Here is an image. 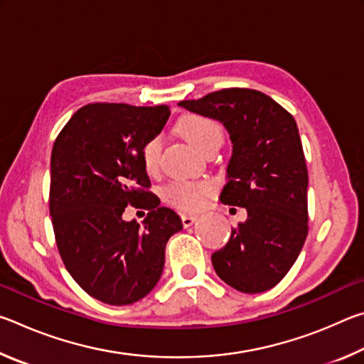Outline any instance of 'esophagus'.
Segmentation results:
<instances>
[{
    "label": "esophagus",
    "instance_id": "esophagus-1",
    "mask_svg": "<svg viewBox=\"0 0 364 364\" xmlns=\"http://www.w3.org/2000/svg\"><path fill=\"white\" fill-rule=\"evenodd\" d=\"M181 221H183V226L184 228H189V226H193L196 223L197 217H196V215H183Z\"/></svg>",
    "mask_w": 364,
    "mask_h": 364
}]
</instances>
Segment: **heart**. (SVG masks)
Segmentation results:
<instances>
[{"label": "heart", "mask_w": 364, "mask_h": 364, "mask_svg": "<svg viewBox=\"0 0 364 364\" xmlns=\"http://www.w3.org/2000/svg\"><path fill=\"white\" fill-rule=\"evenodd\" d=\"M176 133L197 151H204L207 146L223 141V128L218 122L204 115L188 114L178 120L175 127ZM162 152V141L159 136L151 138L143 146L141 160L147 173H156ZM210 184L194 181H171L164 189V199L184 212H196L204 205L205 197L210 194Z\"/></svg>", "instance_id": "b5f03b06"}]
</instances>
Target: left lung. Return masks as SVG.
Wrapping results in <instances>:
<instances>
[{"instance_id": "1", "label": "left lung", "mask_w": 364, "mask_h": 364, "mask_svg": "<svg viewBox=\"0 0 364 364\" xmlns=\"http://www.w3.org/2000/svg\"><path fill=\"white\" fill-rule=\"evenodd\" d=\"M178 106L223 123L232 154L220 200L247 210L212 255L213 268L239 292L268 291L292 268L308 234V171L297 123L255 90L226 88Z\"/></svg>"}]
</instances>
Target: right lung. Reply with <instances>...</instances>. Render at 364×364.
I'll return each mask as SVG.
<instances>
[{
    "mask_svg": "<svg viewBox=\"0 0 364 364\" xmlns=\"http://www.w3.org/2000/svg\"><path fill=\"white\" fill-rule=\"evenodd\" d=\"M167 106L88 104L59 133L51 152L49 213L67 271L107 305H130L160 279L165 245L181 218L147 191L141 151L164 130ZM127 205L151 212L143 225L125 222Z\"/></svg>",
    "mask_w": 364,
    "mask_h": 364,
    "instance_id": "right-lung-1",
    "label": "right lung"
}]
</instances>
